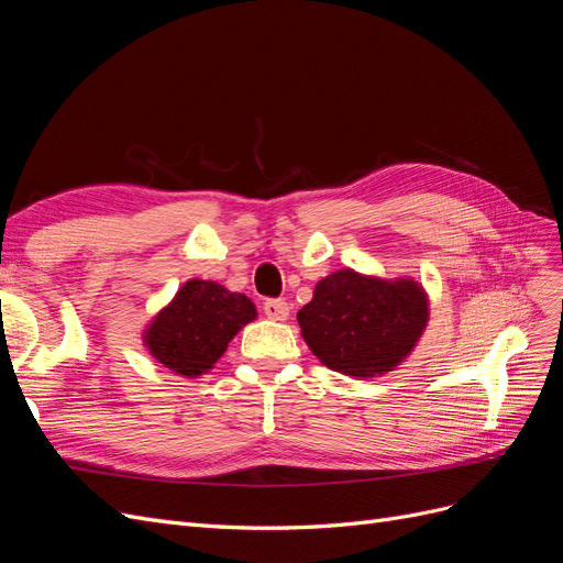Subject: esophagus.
<instances>
[{
	"mask_svg": "<svg viewBox=\"0 0 563 563\" xmlns=\"http://www.w3.org/2000/svg\"><path fill=\"white\" fill-rule=\"evenodd\" d=\"M263 310H265V314H267L269 319H275V321L288 319V312H291V308H288V302L282 300V298H269V300H265V302H263Z\"/></svg>",
	"mask_w": 563,
	"mask_h": 563,
	"instance_id": "esophagus-1",
	"label": "esophagus"
}]
</instances>
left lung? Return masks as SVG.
Wrapping results in <instances>:
<instances>
[{
    "label": "left lung",
    "mask_w": 563,
    "mask_h": 563,
    "mask_svg": "<svg viewBox=\"0 0 563 563\" xmlns=\"http://www.w3.org/2000/svg\"><path fill=\"white\" fill-rule=\"evenodd\" d=\"M428 314V296L413 279L385 282L338 269L314 286L298 323L323 366L376 378L411 354Z\"/></svg>",
    "instance_id": "8db88e82"
}]
</instances>
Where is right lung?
I'll return each mask as SVG.
<instances>
[{
	"label": "right lung",
	"mask_w": 563,
	"mask_h": 563,
	"mask_svg": "<svg viewBox=\"0 0 563 563\" xmlns=\"http://www.w3.org/2000/svg\"><path fill=\"white\" fill-rule=\"evenodd\" d=\"M255 319L244 294L216 282H187L168 308L145 331V345L159 364L178 376L197 378L213 368L244 323Z\"/></svg>",
	"instance_id": "right-lung-1"
}]
</instances>
